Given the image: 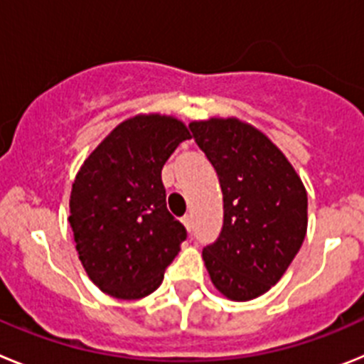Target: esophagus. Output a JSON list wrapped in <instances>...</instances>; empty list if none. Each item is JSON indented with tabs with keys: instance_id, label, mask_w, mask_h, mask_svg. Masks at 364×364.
Returning a JSON list of instances; mask_svg holds the SVG:
<instances>
[{
	"instance_id": "34e87169",
	"label": "esophagus",
	"mask_w": 364,
	"mask_h": 364,
	"mask_svg": "<svg viewBox=\"0 0 364 364\" xmlns=\"http://www.w3.org/2000/svg\"><path fill=\"white\" fill-rule=\"evenodd\" d=\"M182 222H184V226L188 228V231L193 230V217H191V215H186V217L182 218Z\"/></svg>"
}]
</instances>
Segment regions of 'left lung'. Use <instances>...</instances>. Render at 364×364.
I'll list each match as a JSON object with an SVG mask.
<instances>
[{"mask_svg":"<svg viewBox=\"0 0 364 364\" xmlns=\"http://www.w3.org/2000/svg\"><path fill=\"white\" fill-rule=\"evenodd\" d=\"M193 138L217 171L224 220L204 247L217 290L233 301L268 291L301 250L308 197L284 154L252 125L228 118L189 124Z\"/></svg>","mask_w":364,"mask_h":364,"instance_id":"1","label":"left lung"}]
</instances>
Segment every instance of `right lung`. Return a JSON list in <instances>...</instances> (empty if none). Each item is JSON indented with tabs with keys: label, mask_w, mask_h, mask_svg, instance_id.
<instances>
[{
	"label": "right lung",
	"mask_w": 364,
	"mask_h": 364,
	"mask_svg": "<svg viewBox=\"0 0 364 364\" xmlns=\"http://www.w3.org/2000/svg\"><path fill=\"white\" fill-rule=\"evenodd\" d=\"M189 140L171 117H134L80 167L70 193V228L80 260L98 288L140 299L160 286L188 237L166 205L162 167Z\"/></svg>",
	"instance_id": "1"
}]
</instances>
